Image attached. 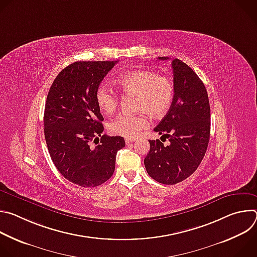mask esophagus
I'll list each match as a JSON object with an SVG mask.
<instances>
[{
    "mask_svg": "<svg viewBox=\"0 0 257 257\" xmlns=\"http://www.w3.org/2000/svg\"><path fill=\"white\" fill-rule=\"evenodd\" d=\"M136 139L135 138H126L125 139V142H126V144H129V143H131V142H134Z\"/></svg>",
    "mask_w": 257,
    "mask_h": 257,
    "instance_id": "obj_1",
    "label": "esophagus"
}]
</instances>
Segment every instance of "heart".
I'll return each mask as SVG.
<instances>
[{"label": "heart", "instance_id": "heart-1", "mask_svg": "<svg viewBox=\"0 0 257 257\" xmlns=\"http://www.w3.org/2000/svg\"><path fill=\"white\" fill-rule=\"evenodd\" d=\"M117 84L126 95L137 96L135 116L119 115L107 125L108 131L114 135L126 138L136 137L143 129L150 126L145 113L153 118L164 117L175 98V85L166 75H158L150 70H133L120 75ZM95 100L100 111L112 115L118 106L116 91L106 84H100L95 91Z\"/></svg>", "mask_w": 257, "mask_h": 257}]
</instances>
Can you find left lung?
<instances>
[{"instance_id": "obj_1", "label": "left lung", "mask_w": 257, "mask_h": 257, "mask_svg": "<svg viewBox=\"0 0 257 257\" xmlns=\"http://www.w3.org/2000/svg\"><path fill=\"white\" fill-rule=\"evenodd\" d=\"M172 67L175 98L167 115L154 129L169 138L170 143L164 145L160 139L150 140L151 150L144 159L146 172L166 185L177 184L196 171L210 134V106L203 82L179 59L172 61Z\"/></svg>"}]
</instances>
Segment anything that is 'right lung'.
<instances>
[{"mask_svg":"<svg viewBox=\"0 0 257 257\" xmlns=\"http://www.w3.org/2000/svg\"><path fill=\"white\" fill-rule=\"evenodd\" d=\"M116 63H73L48 93L44 126L51 159L64 178L81 187H96L111 178L117 153L125 146L121 136L102 135L103 117L95 100L96 88Z\"/></svg>","mask_w":257,"mask_h":257,"instance_id":"right-lung-1","label":"right lung"}]
</instances>
